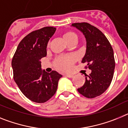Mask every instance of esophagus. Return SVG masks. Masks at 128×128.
I'll return each mask as SVG.
<instances>
[{
    "instance_id": "obj_1",
    "label": "esophagus",
    "mask_w": 128,
    "mask_h": 128,
    "mask_svg": "<svg viewBox=\"0 0 128 128\" xmlns=\"http://www.w3.org/2000/svg\"><path fill=\"white\" fill-rule=\"evenodd\" d=\"M65 76H67V77H69V78H73V76H74L73 75H70V74H66Z\"/></svg>"
}]
</instances>
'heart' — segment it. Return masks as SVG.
Returning <instances> with one entry per match:
<instances>
[{"instance_id":"b5f03b06","label":"heart","mask_w":128,"mask_h":128,"mask_svg":"<svg viewBox=\"0 0 128 128\" xmlns=\"http://www.w3.org/2000/svg\"><path fill=\"white\" fill-rule=\"evenodd\" d=\"M63 38L66 42L70 43L72 41L76 40V35L72 32H67L63 35ZM76 59V57L74 56H60L55 61V66L59 70L64 72L70 71L73 68Z\"/></svg>"}]
</instances>
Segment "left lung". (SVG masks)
<instances>
[{"label":"left lung","mask_w":128,"mask_h":128,"mask_svg":"<svg viewBox=\"0 0 128 128\" xmlns=\"http://www.w3.org/2000/svg\"><path fill=\"white\" fill-rule=\"evenodd\" d=\"M84 35L86 41V51L82 62H87L92 70L85 75L84 85L78 88L81 95L89 98L102 95L110 85L113 79L115 63L113 48L102 32L86 22L74 23Z\"/></svg>","instance_id":"8db88e82"}]
</instances>
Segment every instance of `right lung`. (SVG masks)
Returning a JSON list of instances; mask_svg holds the SVG:
<instances>
[{
	"label": "right lung",
	"instance_id": "right-lung-1",
	"mask_svg": "<svg viewBox=\"0 0 128 128\" xmlns=\"http://www.w3.org/2000/svg\"><path fill=\"white\" fill-rule=\"evenodd\" d=\"M56 31L54 27H44L26 36L18 46L12 66L13 78L20 90L30 100L44 103L56 92L62 75L41 69L40 59L47 55L48 43Z\"/></svg>",
	"mask_w": 128,
	"mask_h": 128
}]
</instances>
